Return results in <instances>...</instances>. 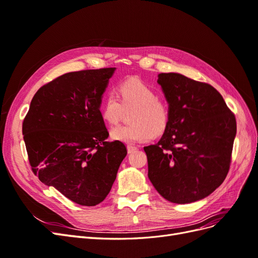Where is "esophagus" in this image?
I'll return each mask as SVG.
<instances>
[{"instance_id":"obj_1","label":"esophagus","mask_w":258,"mask_h":258,"mask_svg":"<svg viewBox=\"0 0 258 258\" xmlns=\"http://www.w3.org/2000/svg\"><path fill=\"white\" fill-rule=\"evenodd\" d=\"M127 151H128L129 154H131V153H134V152L137 151V147L136 146H132V145H128L127 146Z\"/></svg>"}]
</instances>
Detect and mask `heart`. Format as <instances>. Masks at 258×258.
<instances>
[{
	"label": "heart",
	"instance_id": "b5f03b06",
	"mask_svg": "<svg viewBox=\"0 0 258 258\" xmlns=\"http://www.w3.org/2000/svg\"><path fill=\"white\" fill-rule=\"evenodd\" d=\"M117 93L119 98L115 92H108L103 98L101 116L108 124H116L124 111L134 110L130 115L134 123L112 129L113 140L136 144L150 141L155 134L165 132L171 117L170 105L165 99L157 97V91L152 86L139 79H129L118 86Z\"/></svg>",
	"mask_w": 258,
	"mask_h": 258
}]
</instances>
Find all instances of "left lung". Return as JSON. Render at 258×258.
<instances>
[{"label":"left lung","mask_w":258,"mask_h":258,"mask_svg":"<svg viewBox=\"0 0 258 258\" xmlns=\"http://www.w3.org/2000/svg\"><path fill=\"white\" fill-rule=\"evenodd\" d=\"M157 82L171 117L159 142L144 147L148 178L168 201L190 204L209 196L226 178L236 117L207 83L178 73H161Z\"/></svg>","instance_id":"obj_1"}]
</instances>
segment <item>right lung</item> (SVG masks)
<instances>
[{
  "label": "right lung",
  "instance_id": "1",
  "mask_svg": "<svg viewBox=\"0 0 258 258\" xmlns=\"http://www.w3.org/2000/svg\"><path fill=\"white\" fill-rule=\"evenodd\" d=\"M115 68L61 75L36 91L22 122L33 173L81 206L110 192L127 148L107 142L100 105Z\"/></svg>",
  "mask_w": 258,
  "mask_h": 258
}]
</instances>
